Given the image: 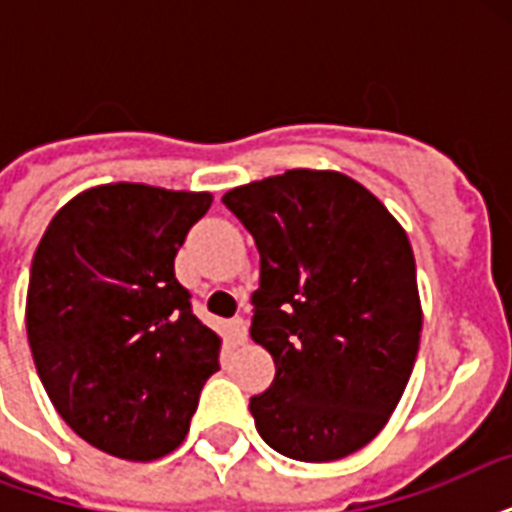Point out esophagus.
<instances>
[{
  "instance_id": "obj_1",
  "label": "esophagus",
  "mask_w": 512,
  "mask_h": 512,
  "mask_svg": "<svg viewBox=\"0 0 512 512\" xmlns=\"http://www.w3.org/2000/svg\"><path fill=\"white\" fill-rule=\"evenodd\" d=\"M231 337L233 342H247V321L241 319V316H236V319L231 321Z\"/></svg>"
}]
</instances>
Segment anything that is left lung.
<instances>
[{"label": "left lung", "mask_w": 512, "mask_h": 512, "mask_svg": "<svg viewBox=\"0 0 512 512\" xmlns=\"http://www.w3.org/2000/svg\"><path fill=\"white\" fill-rule=\"evenodd\" d=\"M260 252L249 335L273 356L249 412L271 449L332 462L372 441L420 350L412 244L353 177L287 170L223 196Z\"/></svg>", "instance_id": "1"}]
</instances>
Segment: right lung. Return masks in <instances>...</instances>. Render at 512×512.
Masks as SVG:
<instances>
[{
  "mask_svg": "<svg viewBox=\"0 0 512 512\" xmlns=\"http://www.w3.org/2000/svg\"><path fill=\"white\" fill-rule=\"evenodd\" d=\"M212 193L108 183L68 201L31 260L36 374L76 436L122 460L183 444L220 337L191 311L175 255Z\"/></svg>",
  "mask_w": 512,
  "mask_h": 512,
  "instance_id": "obj_1",
  "label": "right lung"
}]
</instances>
